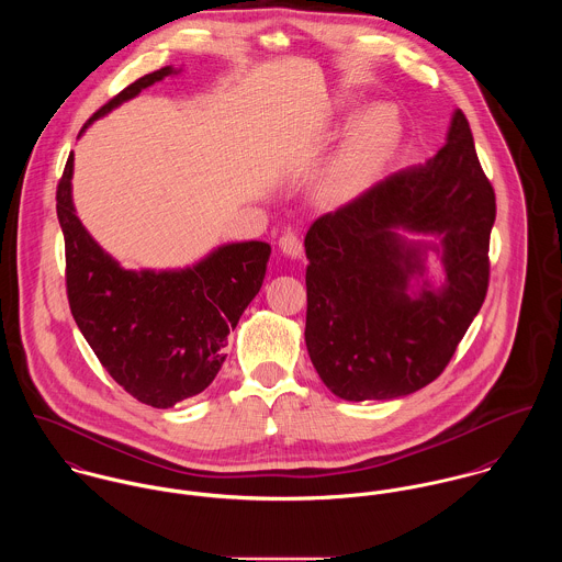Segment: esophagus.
<instances>
[{
	"instance_id": "esophagus-1",
	"label": "esophagus",
	"mask_w": 562,
	"mask_h": 562,
	"mask_svg": "<svg viewBox=\"0 0 562 562\" xmlns=\"http://www.w3.org/2000/svg\"><path fill=\"white\" fill-rule=\"evenodd\" d=\"M279 248H281V252L283 255H288V257H301L303 255V240H301V236L299 234H294V232H285L281 238H279Z\"/></svg>"
}]
</instances>
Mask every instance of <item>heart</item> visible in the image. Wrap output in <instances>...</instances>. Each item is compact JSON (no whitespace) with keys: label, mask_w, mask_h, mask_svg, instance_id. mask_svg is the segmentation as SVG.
<instances>
[{"label":"heart","mask_w":562,"mask_h":562,"mask_svg":"<svg viewBox=\"0 0 562 562\" xmlns=\"http://www.w3.org/2000/svg\"><path fill=\"white\" fill-rule=\"evenodd\" d=\"M398 138V116L390 105L370 108L352 127L344 156L339 160V177L350 179L383 160Z\"/></svg>","instance_id":"b5f03b06"}]
</instances>
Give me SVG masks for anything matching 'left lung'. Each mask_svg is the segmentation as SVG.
Instances as JSON below:
<instances>
[{"label":"left lung","mask_w":562,"mask_h":562,"mask_svg":"<svg viewBox=\"0 0 562 562\" xmlns=\"http://www.w3.org/2000/svg\"><path fill=\"white\" fill-rule=\"evenodd\" d=\"M493 223L495 192L457 110L435 158L379 181L310 227L305 341L335 396L392 401L446 370L486 296ZM401 226L440 236L441 291L425 284L407 296L430 246L406 245Z\"/></svg>","instance_id":"obj_1"}]
</instances>
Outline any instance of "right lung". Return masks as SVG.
I'll return each mask as SVG.
<instances>
[{
	"instance_id": "obj_1",
	"label": "right lung",
	"mask_w": 562,
	"mask_h": 562,
	"mask_svg": "<svg viewBox=\"0 0 562 562\" xmlns=\"http://www.w3.org/2000/svg\"><path fill=\"white\" fill-rule=\"evenodd\" d=\"M170 74L172 67H164L130 83L81 132ZM71 177L74 154L58 181L56 212L65 234L67 299L81 335L138 402L168 408L201 394L227 359L229 330L263 283L270 244H225L186 270H125L81 227Z\"/></svg>"
}]
</instances>
